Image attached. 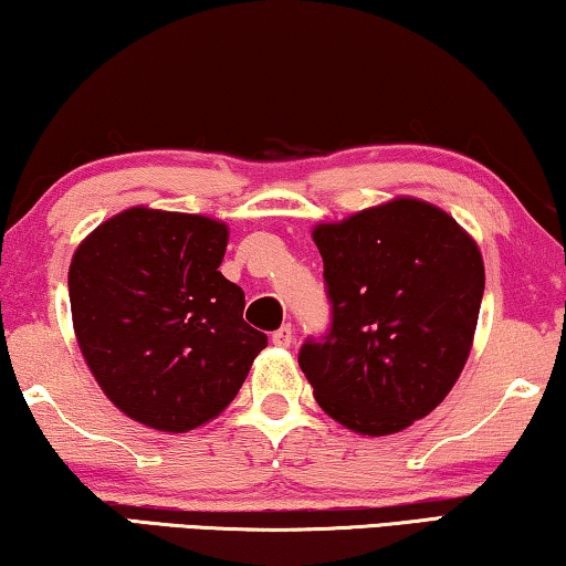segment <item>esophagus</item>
<instances>
[{"instance_id": "1", "label": "esophagus", "mask_w": 566, "mask_h": 566, "mask_svg": "<svg viewBox=\"0 0 566 566\" xmlns=\"http://www.w3.org/2000/svg\"><path fill=\"white\" fill-rule=\"evenodd\" d=\"M293 342V326L291 324H283L281 329L273 332V344H277V347H291Z\"/></svg>"}]
</instances>
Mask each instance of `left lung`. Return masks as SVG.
I'll list each match as a JSON object with an SVG mask.
<instances>
[{
  "instance_id": "obj_1",
  "label": "left lung",
  "mask_w": 566,
  "mask_h": 566,
  "mask_svg": "<svg viewBox=\"0 0 566 566\" xmlns=\"http://www.w3.org/2000/svg\"><path fill=\"white\" fill-rule=\"evenodd\" d=\"M332 322L301 344L316 403L367 437L437 408L470 357L485 291L478 244L447 211L396 199L318 224Z\"/></svg>"
}]
</instances>
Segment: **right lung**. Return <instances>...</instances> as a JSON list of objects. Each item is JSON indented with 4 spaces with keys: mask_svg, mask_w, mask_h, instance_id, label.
Instances as JSON below:
<instances>
[{
    "mask_svg": "<svg viewBox=\"0 0 566 566\" xmlns=\"http://www.w3.org/2000/svg\"><path fill=\"white\" fill-rule=\"evenodd\" d=\"M229 232L199 214L135 207L96 227L69 270L88 370L129 419L191 431L224 411L268 347L219 273Z\"/></svg>",
    "mask_w": 566,
    "mask_h": 566,
    "instance_id": "obj_1",
    "label": "right lung"
}]
</instances>
